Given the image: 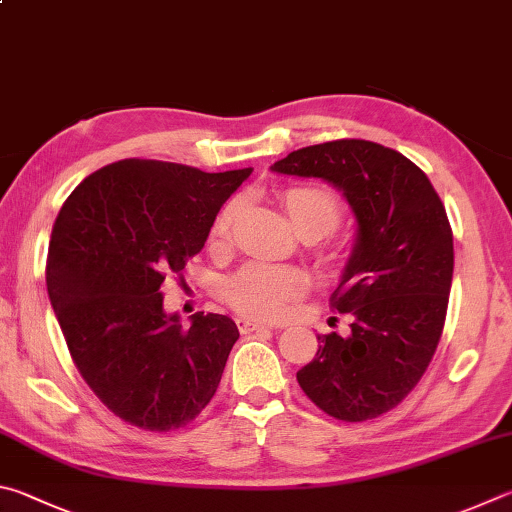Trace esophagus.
Returning <instances> with one entry per match:
<instances>
[{"instance_id":"1","label":"esophagus","mask_w":512,"mask_h":512,"mask_svg":"<svg viewBox=\"0 0 512 512\" xmlns=\"http://www.w3.org/2000/svg\"><path fill=\"white\" fill-rule=\"evenodd\" d=\"M237 327H239L241 333H250V331L266 329V324L257 322V320H250V318H237Z\"/></svg>"}]
</instances>
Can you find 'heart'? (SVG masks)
I'll return each instance as SVG.
<instances>
[{"label": "heart", "instance_id": "heart-1", "mask_svg": "<svg viewBox=\"0 0 512 512\" xmlns=\"http://www.w3.org/2000/svg\"><path fill=\"white\" fill-rule=\"evenodd\" d=\"M282 203L300 237L320 239L336 230L345 217L340 199L322 185H293L282 192ZM237 212L239 199H230L219 208L210 230V239L215 244L228 239ZM338 257V248H318L320 264H336ZM306 286H309L306 275L293 266L248 264L226 282L224 295L232 309L239 313L275 320L286 311L288 302L304 295Z\"/></svg>", "mask_w": 512, "mask_h": 512}]
</instances>
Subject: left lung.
Masks as SVG:
<instances>
[{
    "label": "left lung",
    "instance_id": "8db88e82",
    "mask_svg": "<svg viewBox=\"0 0 512 512\" xmlns=\"http://www.w3.org/2000/svg\"><path fill=\"white\" fill-rule=\"evenodd\" d=\"M273 172L315 176L342 190L356 244L331 295L349 333L318 336L297 383L322 412L360 423L403 401L439 345L452 286V228L421 167L401 152L342 138L291 152Z\"/></svg>",
    "mask_w": 512,
    "mask_h": 512
}]
</instances>
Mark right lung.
Returning a JSON list of instances; mask_svg holds the SVG:
<instances>
[{"label": "right lung", "mask_w": 512, "mask_h": 512, "mask_svg": "<svg viewBox=\"0 0 512 512\" xmlns=\"http://www.w3.org/2000/svg\"><path fill=\"white\" fill-rule=\"evenodd\" d=\"M125 159L64 201L46 257V291L73 362L129 425L170 432L215 396L239 338L228 315L165 313L161 286L206 244L219 208L250 176Z\"/></svg>", "instance_id": "right-lung-1"}]
</instances>
